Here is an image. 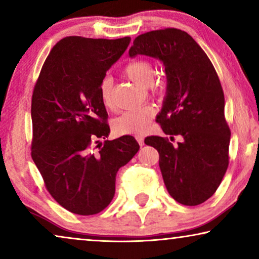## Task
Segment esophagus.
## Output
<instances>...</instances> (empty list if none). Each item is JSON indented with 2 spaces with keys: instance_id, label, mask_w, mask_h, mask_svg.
I'll use <instances>...</instances> for the list:
<instances>
[{
  "instance_id": "esophagus-1",
  "label": "esophagus",
  "mask_w": 259,
  "mask_h": 259,
  "mask_svg": "<svg viewBox=\"0 0 259 259\" xmlns=\"http://www.w3.org/2000/svg\"><path fill=\"white\" fill-rule=\"evenodd\" d=\"M136 139H137L138 144H139L140 146H144V138H143V137H141V136H138V137H136Z\"/></svg>"
}]
</instances>
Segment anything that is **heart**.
<instances>
[{
    "label": "heart",
    "instance_id": "1",
    "mask_svg": "<svg viewBox=\"0 0 259 259\" xmlns=\"http://www.w3.org/2000/svg\"><path fill=\"white\" fill-rule=\"evenodd\" d=\"M122 73L134 82L153 95H158L164 91V82L160 77L154 76L155 67L150 60L136 59L126 63ZM112 79L109 76L102 77L99 83V98L106 108H113ZM153 119V112L150 107H139L123 112L113 121V131L118 136H136L146 132Z\"/></svg>",
    "mask_w": 259,
    "mask_h": 259
}]
</instances>
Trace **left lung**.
<instances>
[{
	"label": "left lung",
	"mask_w": 259,
	"mask_h": 259,
	"mask_svg": "<svg viewBox=\"0 0 259 259\" xmlns=\"http://www.w3.org/2000/svg\"><path fill=\"white\" fill-rule=\"evenodd\" d=\"M128 54H143L164 62L167 91L157 122L168 138L147 137L145 144L159 153L162 179L173 199L187 206L204 203L221 185L229 166L231 131L225 99L213 65L186 31L152 30L137 36Z\"/></svg>",
	"instance_id": "8db88e82"
}]
</instances>
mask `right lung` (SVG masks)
Instances as JSON below:
<instances>
[{
	"label": "right lung",
	"mask_w": 259,
	"mask_h": 259,
	"mask_svg": "<svg viewBox=\"0 0 259 259\" xmlns=\"http://www.w3.org/2000/svg\"><path fill=\"white\" fill-rule=\"evenodd\" d=\"M130 41L63 37L34 86L31 158L51 196L72 213L91 215L107 207L115 193L116 172L139 151L132 136L93 148L98 138L109 134L99 83Z\"/></svg>",
	"instance_id": "right-lung-1"
}]
</instances>
